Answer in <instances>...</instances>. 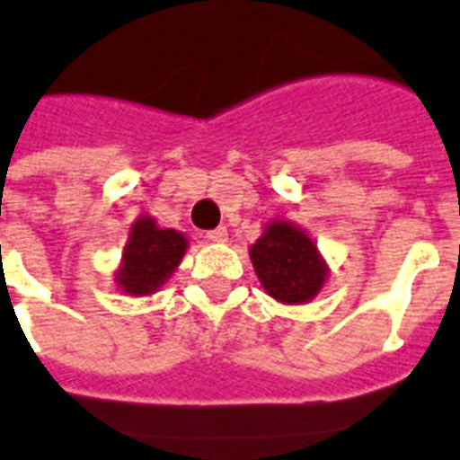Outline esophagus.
<instances>
[{
    "label": "esophagus",
    "instance_id": "34e87169",
    "mask_svg": "<svg viewBox=\"0 0 460 460\" xmlns=\"http://www.w3.org/2000/svg\"><path fill=\"white\" fill-rule=\"evenodd\" d=\"M207 240L208 242H227V230H226V227H216V230H208Z\"/></svg>",
    "mask_w": 460,
    "mask_h": 460
}]
</instances>
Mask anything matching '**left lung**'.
I'll use <instances>...</instances> for the list:
<instances>
[{"instance_id":"left-lung-1","label":"left lung","mask_w":460,"mask_h":460,"mask_svg":"<svg viewBox=\"0 0 460 460\" xmlns=\"http://www.w3.org/2000/svg\"><path fill=\"white\" fill-rule=\"evenodd\" d=\"M253 270L268 296L280 304H308L328 280V263L315 242L289 220H270L249 247Z\"/></svg>"}]
</instances>
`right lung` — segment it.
<instances>
[{
  "mask_svg": "<svg viewBox=\"0 0 460 460\" xmlns=\"http://www.w3.org/2000/svg\"><path fill=\"white\" fill-rule=\"evenodd\" d=\"M187 237L159 227L152 216H139L130 226L123 259L116 270V288L128 296H149L175 273L187 252Z\"/></svg>",
  "mask_w": 460,
  "mask_h": 460,
  "instance_id": "obj_1",
  "label": "right lung"
}]
</instances>
